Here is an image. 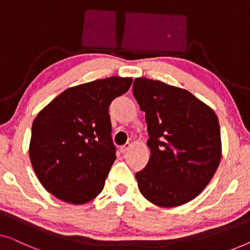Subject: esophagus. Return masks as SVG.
<instances>
[{"mask_svg": "<svg viewBox=\"0 0 250 250\" xmlns=\"http://www.w3.org/2000/svg\"><path fill=\"white\" fill-rule=\"evenodd\" d=\"M131 143H126L125 146H123L122 147H121V152L122 153H126V152H127L129 149H131Z\"/></svg>", "mask_w": 250, "mask_h": 250, "instance_id": "1", "label": "esophagus"}]
</instances>
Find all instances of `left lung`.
I'll use <instances>...</instances> for the list:
<instances>
[{
    "label": "left lung",
    "mask_w": 250,
    "mask_h": 250,
    "mask_svg": "<svg viewBox=\"0 0 250 250\" xmlns=\"http://www.w3.org/2000/svg\"><path fill=\"white\" fill-rule=\"evenodd\" d=\"M133 93L150 137L149 162L135 175L141 194L160 208L193 201L221 161L218 116L189 91L161 81L136 78Z\"/></svg>",
    "instance_id": "8db88e82"
}]
</instances>
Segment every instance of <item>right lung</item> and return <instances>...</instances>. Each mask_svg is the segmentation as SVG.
Listing matches in <instances>:
<instances>
[{"instance_id":"right-lung-1","label":"right lung","mask_w":250,"mask_h":250,"mask_svg":"<svg viewBox=\"0 0 250 250\" xmlns=\"http://www.w3.org/2000/svg\"><path fill=\"white\" fill-rule=\"evenodd\" d=\"M132 82V78L111 77L72 86L39 111L32 123L29 158L48 193L81 205L104 189L116 160L108 108Z\"/></svg>"}]
</instances>
